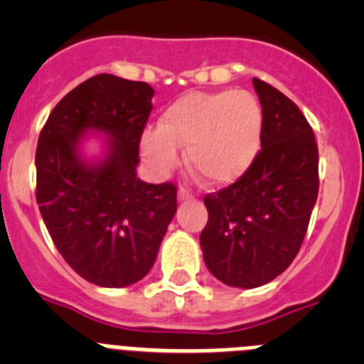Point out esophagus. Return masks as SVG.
<instances>
[{
    "label": "esophagus",
    "mask_w": 364,
    "mask_h": 364,
    "mask_svg": "<svg viewBox=\"0 0 364 364\" xmlns=\"http://www.w3.org/2000/svg\"><path fill=\"white\" fill-rule=\"evenodd\" d=\"M189 198H193V193L186 188H180L178 189V200H189Z\"/></svg>",
    "instance_id": "34e87169"
}]
</instances>
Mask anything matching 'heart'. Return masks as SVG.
Masks as SVG:
<instances>
[{
	"label": "heart",
	"mask_w": 364,
	"mask_h": 364,
	"mask_svg": "<svg viewBox=\"0 0 364 364\" xmlns=\"http://www.w3.org/2000/svg\"><path fill=\"white\" fill-rule=\"evenodd\" d=\"M262 107L247 91L189 92L160 117L156 129L142 136L147 162L160 173L186 162L205 184L228 186L242 178L255 162L262 142Z\"/></svg>",
	"instance_id": "heart-1"
}]
</instances>
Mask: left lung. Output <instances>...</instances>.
Returning <instances> with one entry per match:
<instances>
[{"mask_svg": "<svg viewBox=\"0 0 364 364\" xmlns=\"http://www.w3.org/2000/svg\"><path fill=\"white\" fill-rule=\"evenodd\" d=\"M262 107V142L250 171L204 197V262L218 281L257 288L281 275L301 250L319 193V151L301 109L253 78Z\"/></svg>", "mask_w": 364, "mask_h": 364, "instance_id": "obj_1", "label": "left lung"}]
</instances>
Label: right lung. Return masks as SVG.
Instances as JSON below:
<instances>
[{"label":"right lung","instance_id":"add662e5","mask_svg":"<svg viewBox=\"0 0 364 364\" xmlns=\"http://www.w3.org/2000/svg\"><path fill=\"white\" fill-rule=\"evenodd\" d=\"M153 95L146 82L96 74L58 102L38 140L36 200L45 226L67 264L96 286L124 288L146 277L176 213L171 182L136 176ZM87 130L108 134L96 163L79 153Z\"/></svg>","mask_w":364,"mask_h":364}]
</instances>
